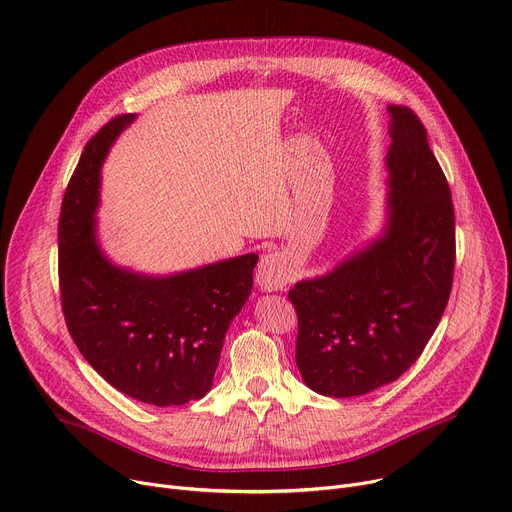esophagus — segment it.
Segmentation results:
<instances>
[{
	"label": "esophagus",
	"mask_w": 512,
	"mask_h": 512,
	"mask_svg": "<svg viewBox=\"0 0 512 512\" xmlns=\"http://www.w3.org/2000/svg\"><path fill=\"white\" fill-rule=\"evenodd\" d=\"M293 279V266L281 252H268L260 258L256 270V285L262 291H283Z\"/></svg>",
	"instance_id": "obj_1"
}]
</instances>
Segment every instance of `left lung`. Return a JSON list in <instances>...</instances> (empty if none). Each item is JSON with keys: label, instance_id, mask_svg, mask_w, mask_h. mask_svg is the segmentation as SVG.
<instances>
[{"label": "left lung", "instance_id": "obj_1", "mask_svg": "<svg viewBox=\"0 0 512 512\" xmlns=\"http://www.w3.org/2000/svg\"><path fill=\"white\" fill-rule=\"evenodd\" d=\"M387 227L379 240L320 279L297 283L295 361L330 398L396 381L422 355L447 307L455 266L451 188L426 129L408 106H389Z\"/></svg>", "mask_w": 512, "mask_h": 512}]
</instances>
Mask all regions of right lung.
Returning <instances> with one entry per match:
<instances>
[{"mask_svg": "<svg viewBox=\"0 0 512 512\" xmlns=\"http://www.w3.org/2000/svg\"><path fill=\"white\" fill-rule=\"evenodd\" d=\"M108 121L80 157L59 215V289L67 330L114 389L153 404L201 400L213 385L225 332L252 291L256 254L172 277H143L108 262L96 244L100 166L131 121Z\"/></svg>", "mask_w": 512, "mask_h": 512, "instance_id": "obj_1", "label": "right lung"}]
</instances>
